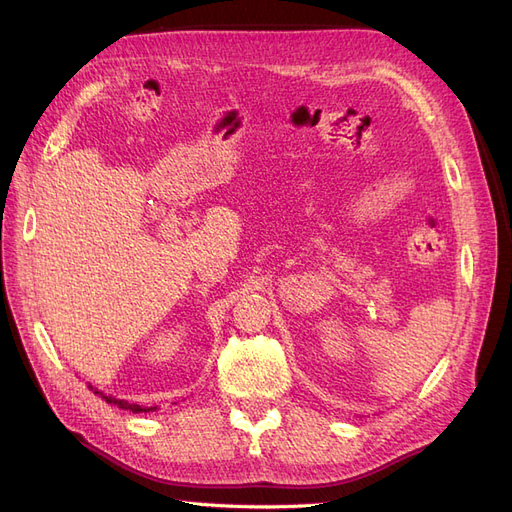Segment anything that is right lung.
<instances>
[{
    "mask_svg": "<svg viewBox=\"0 0 512 512\" xmlns=\"http://www.w3.org/2000/svg\"><path fill=\"white\" fill-rule=\"evenodd\" d=\"M98 393V391H96ZM104 399H106V404H115L117 408H123V410H130V412H149V410H156V408H143V406H138V404H128V401H123V399H115V397H106V395H102Z\"/></svg>",
    "mask_w": 512,
    "mask_h": 512,
    "instance_id": "obj_1",
    "label": "right lung"
}]
</instances>
